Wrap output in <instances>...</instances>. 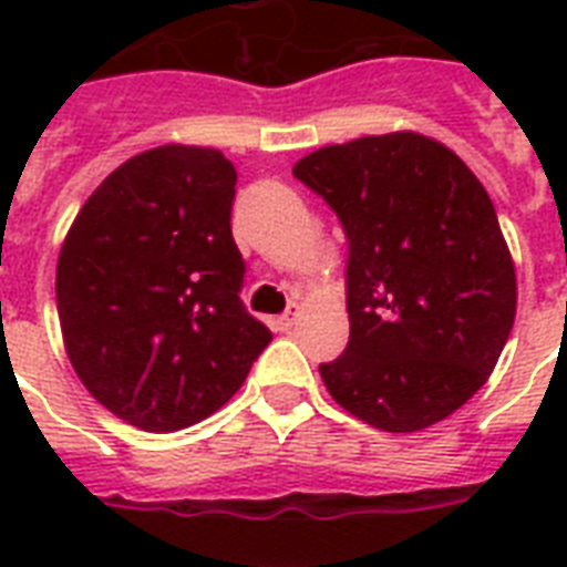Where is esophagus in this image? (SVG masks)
I'll return each mask as SVG.
<instances>
[{
    "mask_svg": "<svg viewBox=\"0 0 567 567\" xmlns=\"http://www.w3.org/2000/svg\"><path fill=\"white\" fill-rule=\"evenodd\" d=\"M293 323H297V306L285 311V315H279V318H274L276 332H288V329H293Z\"/></svg>",
    "mask_w": 567,
    "mask_h": 567,
    "instance_id": "34e87169",
    "label": "esophagus"
}]
</instances>
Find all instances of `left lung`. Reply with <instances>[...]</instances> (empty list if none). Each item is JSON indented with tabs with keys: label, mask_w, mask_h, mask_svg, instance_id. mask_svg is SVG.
I'll use <instances>...</instances> for the list:
<instances>
[{
	"label": "left lung",
	"mask_w": 567,
	"mask_h": 567,
	"mask_svg": "<svg viewBox=\"0 0 567 567\" xmlns=\"http://www.w3.org/2000/svg\"><path fill=\"white\" fill-rule=\"evenodd\" d=\"M293 176L347 235L350 341L320 377L385 432L444 421L492 377L515 323L497 212L453 150L414 132L323 146Z\"/></svg>",
	"instance_id": "1"
}]
</instances>
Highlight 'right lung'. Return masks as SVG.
I'll list each match as a JSON object with an SVG mask.
<instances>
[{"mask_svg": "<svg viewBox=\"0 0 567 567\" xmlns=\"http://www.w3.org/2000/svg\"><path fill=\"white\" fill-rule=\"evenodd\" d=\"M238 173L208 146H155L87 196L58 256L61 336L84 388L146 432L214 414L270 329L240 300Z\"/></svg>", "mask_w": 567, "mask_h": 567, "instance_id": "add662e5", "label": "right lung"}]
</instances>
